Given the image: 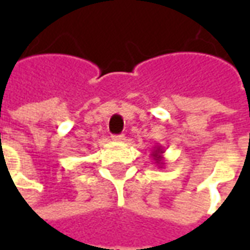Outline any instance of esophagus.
Here are the masks:
<instances>
[{"instance_id":"obj_1","label":"esophagus","mask_w":250,"mask_h":250,"mask_svg":"<svg viewBox=\"0 0 250 250\" xmlns=\"http://www.w3.org/2000/svg\"><path fill=\"white\" fill-rule=\"evenodd\" d=\"M125 139V136L123 134H120V135H112V141L115 142H123Z\"/></svg>"}]
</instances>
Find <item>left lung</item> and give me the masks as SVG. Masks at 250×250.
I'll list each match as a JSON object with an SVG mask.
<instances>
[{"label":"left lung","instance_id":"left-lung-1","mask_svg":"<svg viewBox=\"0 0 250 250\" xmlns=\"http://www.w3.org/2000/svg\"><path fill=\"white\" fill-rule=\"evenodd\" d=\"M163 154H165V150H163V147L161 145H158L152 148L151 151V157L154 159V163L157 165L158 167L162 168L165 166V157H163Z\"/></svg>","mask_w":250,"mask_h":250}]
</instances>
